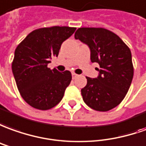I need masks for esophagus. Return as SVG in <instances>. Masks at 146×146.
Returning a JSON list of instances; mask_svg holds the SVG:
<instances>
[{
    "mask_svg": "<svg viewBox=\"0 0 146 146\" xmlns=\"http://www.w3.org/2000/svg\"><path fill=\"white\" fill-rule=\"evenodd\" d=\"M77 76H78V75H77V74H75V73H72V78H73V79L76 78Z\"/></svg>",
    "mask_w": 146,
    "mask_h": 146,
    "instance_id": "34e87169",
    "label": "esophagus"
}]
</instances>
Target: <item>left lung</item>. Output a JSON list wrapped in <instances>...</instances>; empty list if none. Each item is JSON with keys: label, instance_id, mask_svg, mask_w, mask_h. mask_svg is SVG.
I'll return each mask as SVG.
<instances>
[{"label": "left lung", "instance_id": "1", "mask_svg": "<svg viewBox=\"0 0 146 146\" xmlns=\"http://www.w3.org/2000/svg\"><path fill=\"white\" fill-rule=\"evenodd\" d=\"M75 38L88 45L90 60L100 69L96 79L86 77L81 90L84 102L97 111H108L119 105L131 85L133 66L130 49L115 33L103 28H79Z\"/></svg>", "mask_w": 146, "mask_h": 146}]
</instances>
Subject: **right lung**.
Here are the masks:
<instances>
[{
    "label": "right lung",
    "instance_id": "right-lung-1",
    "mask_svg": "<svg viewBox=\"0 0 146 146\" xmlns=\"http://www.w3.org/2000/svg\"><path fill=\"white\" fill-rule=\"evenodd\" d=\"M75 29L66 26L36 29L16 48L13 73L21 97L33 108L52 109L62 100L71 73L51 70L48 64L52 57L58 56L61 44Z\"/></svg>",
    "mask_w": 146,
    "mask_h": 146
}]
</instances>
